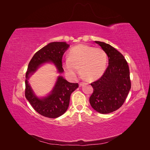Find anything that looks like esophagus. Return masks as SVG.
I'll list each match as a JSON object with an SVG mask.
<instances>
[{"mask_svg":"<svg viewBox=\"0 0 150 150\" xmlns=\"http://www.w3.org/2000/svg\"><path fill=\"white\" fill-rule=\"evenodd\" d=\"M84 84V83H79V87H81V86H83Z\"/></svg>","mask_w":150,"mask_h":150,"instance_id":"34e87169","label":"esophagus"}]
</instances>
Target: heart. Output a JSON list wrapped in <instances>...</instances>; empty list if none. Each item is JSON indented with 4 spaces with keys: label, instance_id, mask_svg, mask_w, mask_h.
I'll return each mask as SVG.
<instances>
[{
    "label": "heart",
    "instance_id": "b5f03b06",
    "mask_svg": "<svg viewBox=\"0 0 150 150\" xmlns=\"http://www.w3.org/2000/svg\"><path fill=\"white\" fill-rule=\"evenodd\" d=\"M106 62V54L102 49L79 44L71 49L69 58L64 62V68L71 78H76L81 67L83 75L89 79H94L103 74Z\"/></svg>",
    "mask_w": 150,
    "mask_h": 150
}]
</instances>
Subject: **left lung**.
I'll use <instances>...</instances> for the list:
<instances>
[{
	"label": "left lung",
	"mask_w": 150,
	"mask_h": 150,
	"mask_svg": "<svg viewBox=\"0 0 150 150\" xmlns=\"http://www.w3.org/2000/svg\"><path fill=\"white\" fill-rule=\"evenodd\" d=\"M108 57V66L103 75L91 85L93 93L89 98L91 106L99 113L108 114L123 104L131 89L128 62L121 53L111 45L95 41Z\"/></svg>",
	"instance_id": "8db88e82"
}]
</instances>
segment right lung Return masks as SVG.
Returning <instances> with one entry per match:
<instances>
[{"label":"right lung","instance_id":"right-lung-1","mask_svg":"<svg viewBox=\"0 0 150 150\" xmlns=\"http://www.w3.org/2000/svg\"><path fill=\"white\" fill-rule=\"evenodd\" d=\"M69 46V44L65 42L48 44L34 54L29 63L25 74L26 99L39 114L49 118H56L67 111L71 94L78 88V84L68 82L59 76L50 94L39 98L34 93L28 80L40 66L47 62L53 63L59 73H62L64 71L62 65V56Z\"/></svg>","mask_w":150,"mask_h":150}]
</instances>
